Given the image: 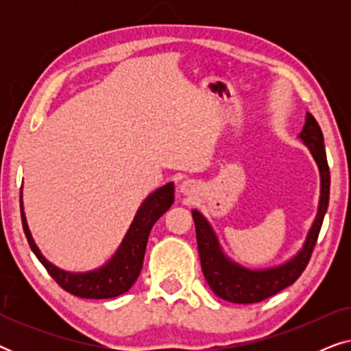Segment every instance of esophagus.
Masks as SVG:
<instances>
[{"mask_svg":"<svg viewBox=\"0 0 351 351\" xmlns=\"http://www.w3.org/2000/svg\"><path fill=\"white\" fill-rule=\"evenodd\" d=\"M180 191L184 195H193L195 191H198V185L193 180H184L180 184Z\"/></svg>","mask_w":351,"mask_h":351,"instance_id":"1","label":"esophagus"}]
</instances>
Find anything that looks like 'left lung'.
I'll list each match as a JSON object with an SVG mask.
<instances>
[{
    "label": "left lung",
    "mask_w": 351,
    "mask_h": 351,
    "mask_svg": "<svg viewBox=\"0 0 351 351\" xmlns=\"http://www.w3.org/2000/svg\"><path fill=\"white\" fill-rule=\"evenodd\" d=\"M304 145L308 148L311 156L319 171V201L315 220L306 233V238L295 256L275 267L267 268H247L234 262L225 254L213 225L198 209L191 210L196 228V241L201 258L204 278L210 289L220 299L233 302V304H256L275 295L276 292L291 286L305 270L311 252L318 239L321 225L329 204L330 176L328 160H326L324 137L319 124L310 113L305 114V124L299 132Z\"/></svg>",
    "instance_id": "left-lung-1"
}]
</instances>
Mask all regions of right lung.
Instances as JSON below:
<instances>
[{
    "instance_id": "obj_1",
    "label": "right lung",
    "mask_w": 351,
    "mask_h": 351,
    "mask_svg": "<svg viewBox=\"0 0 351 351\" xmlns=\"http://www.w3.org/2000/svg\"><path fill=\"white\" fill-rule=\"evenodd\" d=\"M172 203H174V184L167 182L166 185L152 191L138 206L117 252L104 265L89 271H66L47 261L41 254L40 247L36 246L30 228H28L25 213H23L21 193L23 232H25L33 254L45 265L57 285L64 287L70 294L83 297V299H112V297H118L131 289L141 275L150 230L156 220L171 208Z\"/></svg>"
}]
</instances>
